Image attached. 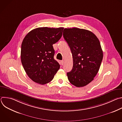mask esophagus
Returning a JSON list of instances; mask_svg holds the SVG:
<instances>
[{"label":"esophagus","mask_w":122,"mask_h":122,"mask_svg":"<svg viewBox=\"0 0 122 122\" xmlns=\"http://www.w3.org/2000/svg\"><path fill=\"white\" fill-rule=\"evenodd\" d=\"M63 64H64V61H60V65H61V66H63Z\"/></svg>","instance_id":"1"}]
</instances>
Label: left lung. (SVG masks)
I'll use <instances>...</instances> for the list:
<instances>
[{
    "instance_id": "obj_1",
    "label": "left lung",
    "mask_w": 122,
    "mask_h": 122,
    "mask_svg": "<svg viewBox=\"0 0 122 122\" xmlns=\"http://www.w3.org/2000/svg\"><path fill=\"white\" fill-rule=\"evenodd\" d=\"M63 37L73 56L68 80L78 87H83L94 80L100 68L103 55L99 41L93 32L78 28L64 29Z\"/></svg>"
}]
</instances>
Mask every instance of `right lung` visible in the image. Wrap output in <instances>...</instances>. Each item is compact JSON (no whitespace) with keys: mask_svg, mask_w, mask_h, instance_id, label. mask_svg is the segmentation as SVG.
<instances>
[{"mask_svg":"<svg viewBox=\"0 0 122 122\" xmlns=\"http://www.w3.org/2000/svg\"><path fill=\"white\" fill-rule=\"evenodd\" d=\"M64 27H39L30 31L24 39L21 62L28 76L34 82L45 84L53 79L60 68L55 60L53 45L61 38Z\"/></svg>","mask_w":122,"mask_h":122,"instance_id":"obj_1","label":"right lung"}]
</instances>
